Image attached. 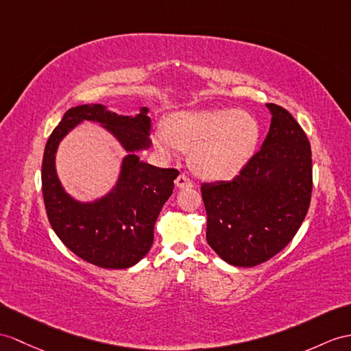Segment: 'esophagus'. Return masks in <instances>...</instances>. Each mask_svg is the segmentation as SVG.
<instances>
[{"mask_svg":"<svg viewBox=\"0 0 351 351\" xmlns=\"http://www.w3.org/2000/svg\"><path fill=\"white\" fill-rule=\"evenodd\" d=\"M176 186L178 187V189H184V187H192L193 183L189 177L184 174H180L176 178Z\"/></svg>","mask_w":351,"mask_h":351,"instance_id":"esophagus-1","label":"esophagus"}]
</instances>
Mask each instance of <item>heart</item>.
Listing matches in <instances>:
<instances>
[{
  "label": "heart",
  "instance_id": "b5f03b06",
  "mask_svg": "<svg viewBox=\"0 0 351 351\" xmlns=\"http://www.w3.org/2000/svg\"><path fill=\"white\" fill-rule=\"evenodd\" d=\"M259 140L256 119L235 108L180 111L169 117L165 132L153 135L159 153L192 152L191 165L208 180L230 178L249 162Z\"/></svg>",
  "mask_w": 351,
  "mask_h": 351
}]
</instances>
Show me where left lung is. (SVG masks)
Instances as JSON below:
<instances>
[{"mask_svg":"<svg viewBox=\"0 0 351 351\" xmlns=\"http://www.w3.org/2000/svg\"><path fill=\"white\" fill-rule=\"evenodd\" d=\"M261 150L230 182L204 183L207 243L234 267H256L292 241L310 207L311 147L287 110L267 104Z\"/></svg>","mask_w":351,"mask_h":351,"instance_id":"1","label":"left lung"}]
</instances>
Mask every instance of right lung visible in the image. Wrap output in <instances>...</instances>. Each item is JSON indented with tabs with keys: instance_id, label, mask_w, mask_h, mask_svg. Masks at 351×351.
<instances>
[{
	"instance_id": "add662e5",
	"label": "right lung",
	"mask_w": 351,
	"mask_h": 351,
	"mask_svg": "<svg viewBox=\"0 0 351 351\" xmlns=\"http://www.w3.org/2000/svg\"><path fill=\"white\" fill-rule=\"evenodd\" d=\"M147 114L149 107L125 116L102 104L77 106L66 111L46 144L41 184L50 225L74 254L99 268H130L149 253L156 219L174 189L177 169L153 167L138 156L152 146ZM82 121L99 124L127 153L117 184L93 202L75 200L56 173L58 144Z\"/></svg>"
}]
</instances>
